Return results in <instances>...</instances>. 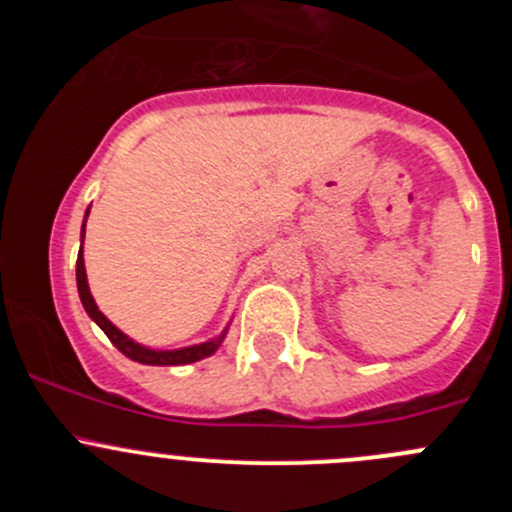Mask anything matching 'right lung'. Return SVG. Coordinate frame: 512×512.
Segmentation results:
<instances>
[{
    "instance_id": "add662e5",
    "label": "right lung",
    "mask_w": 512,
    "mask_h": 512,
    "mask_svg": "<svg viewBox=\"0 0 512 512\" xmlns=\"http://www.w3.org/2000/svg\"><path fill=\"white\" fill-rule=\"evenodd\" d=\"M89 210H91V205H89ZM89 210H86L84 225H81V250H79V260H76V285H79V297H81V304H84L86 314H89L98 327L103 329V334L111 339L113 347H116L118 352L126 354L128 359L138 361V364H148V366H183V364H193V361H200V359H205V356H213L215 352H218L220 344H223V339L227 334V327L218 334V337L208 339V342L193 344V347L151 349V347H143V344L133 342V339L128 337V334H123L116 324L108 322L106 314L96 307L94 294H91V289H89V280H86L84 235H86V218H89Z\"/></svg>"
}]
</instances>
